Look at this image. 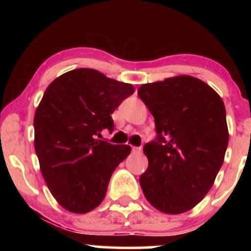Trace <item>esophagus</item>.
<instances>
[{
	"mask_svg": "<svg viewBox=\"0 0 251 251\" xmlns=\"http://www.w3.org/2000/svg\"><path fill=\"white\" fill-rule=\"evenodd\" d=\"M132 152H133V153H140V152H142V148L133 146V148H132Z\"/></svg>",
	"mask_w": 251,
	"mask_h": 251,
	"instance_id": "1",
	"label": "esophagus"
}]
</instances>
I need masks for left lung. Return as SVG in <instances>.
Masks as SVG:
<instances>
[{
    "label": "left lung",
    "mask_w": 251,
    "mask_h": 251,
    "mask_svg": "<svg viewBox=\"0 0 251 251\" xmlns=\"http://www.w3.org/2000/svg\"><path fill=\"white\" fill-rule=\"evenodd\" d=\"M138 96L154 118L157 138L144 146L149 166L139 183L164 214L195 208L214 185L229 143L222 98L197 77L145 83Z\"/></svg>",
    "instance_id": "obj_1"
}]
</instances>
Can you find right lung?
Wrapping results in <instances>:
<instances>
[{"label":"right lung","instance_id":"right-lung-1","mask_svg":"<svg viewBox=\"0 0 251 251\" xmlns=\"http://www.w3.org/2000/svg\"><path fill=\"white\" fill-rule=\"evenodd\" d=\"M133 93L131 83L91 68L67 72L46 89L34 117V148L43 179L63 209L86 214L103 201L131 148L97 135L113 131L111 114Z\"/></svg>","mask_w":251,"mask_h":251}]
</instances>
